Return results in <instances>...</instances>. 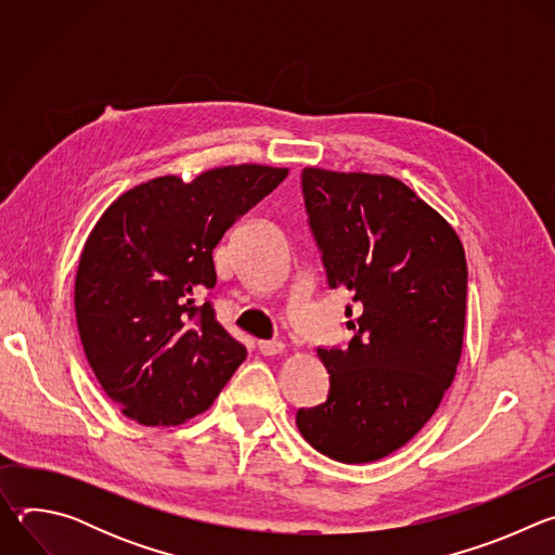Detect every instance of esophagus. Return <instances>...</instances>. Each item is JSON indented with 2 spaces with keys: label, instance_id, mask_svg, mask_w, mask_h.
Wrapping results in <instances>:
<instances>
[{
  "label": "esophagus",
  "instance_id": "esophagus-1",
  "mask_svg": "<svg viewBox=\"0 0 555 555\" xmlns=\"http://www.w3.org/2000/svg\"><path fill=\"white\" fill-rule=\"evenodd\" d=\"M259 351L263 356H281L285 351V345L279 340H261L259 343Z\"/></svg>",
  "mask_w": 555,
  "mask_h": 555
}]
</instances>
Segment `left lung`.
<instances>
[{"instance_id": "8db88e82", "label": "left lung", "mask_w": 555, "mask_h": 555, "mask_svg": "<svg viewBox=\"0 0 555 555\" xmlns=\"http://www.w3.org/2000/svg\"><path fill=\"white\" fill-rule=\"evenodd\" d=\"M302 195L330 285L349 289L360 315L347 349H319L330 398L300 409L296 426L334 461L371 463L406 446L454 379L465 250L454 228L398 178L307 167Z\"/></svg>"}]
</instances>
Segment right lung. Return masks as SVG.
<instances>
[{"instance_id":"add662e5","label":"right lung","mask_w":555,"mask_h":555,"mask_svg":"<svg viewBox=\"0 0 555 555\" xmlns=\"http://www.w3.org/2000/svg\"><path fill=\"white\" fill-rule=\"evenodd\" d=\"M289 169L228 165L155 178L114 199L78 261L76 325L107 398L142 426L204 413L246 360L195 294L217 283L212 250Z\"/></svg>"}]
</instances>
